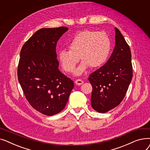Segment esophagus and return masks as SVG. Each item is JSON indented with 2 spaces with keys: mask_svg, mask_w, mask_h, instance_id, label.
I'll use <instances>...</instances> for the list:
<instances>
[{
  "mask_svg": "<svg viewBox=\"0 0 150 150\" xmlns=\"http://www.w3.org/2000/svg\"><path fill=\"white\" fill-rule=\"evenodd\" d=\"M84 83V81L80 79H77L75 81V83L76 84V85H78V86H80L81 84H83Z\"/></svg>",
  "mask_w": 150,
  "mask_h": 150,
  "instance_id": "obj_1",
  "label": "esophagus"
}]
</instances>
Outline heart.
Returning a JSON list of instances; mask_svg holds the SVG:
<instances>
[{"mask_svg":"<svg viewBox=\"0 0 150 150\" xmlns=\"http://www.w3.org/2000/svg\"><path fill=\"white\" fill-rule=\"evenodd\" d=\"M111 47V40L106 33L86 30L72 39L68 45L69 50L59 52L58 59L63 69L72 72L81 58L83 61L74 72L75 75H81L90 66L97 68L103 65L109 57Z\"/></svg>","mask_w":150,"mask_h":150,"instance_id":"1","label":"heart"}]
</instances>
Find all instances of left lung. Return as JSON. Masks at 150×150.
<instances>
[{"mask_svg": "<svg viewBox=\"0 0 150 150\" xmlns=\"http://www.w3.org/2000/svg\"><path fill=\"white\" fill-rule=\"evenodd\" d=\"M115 47L106 64L89 75L92 84L91 105L105 113L124 98L132 77L130 48L120 30L115 27Z\"/></svg>", "mask_w": 150, "mask_h": 150, "instance_id": "left-lung-1", "label": "left lung"}]
</instances>
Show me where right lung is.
Wrapping results in <instances>:
<instances>
[{"label":"right lung","mask_w":150,"mask_h":150,"mask_svg":"<svg viewBox=\"0 0 150 150\" xmlns=\"http://www.w3.org/2000/svg\"><path fill=\"white\" fill-rule=\"evenodd\" d=\"M66 27L38 30L23 44L18 69V80L30 105L52 116L65 108L74 81L58 69L56 47Z\"/></svg>","instance_id":"obj_1"}]
</instances>
